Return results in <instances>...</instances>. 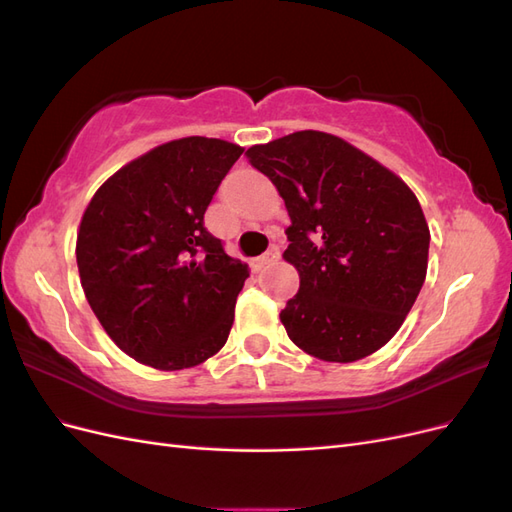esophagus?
I'll use <instances>...</instances> for the list:
<instances>
[{
  "label": "esophagus",
  "mask_w": 512,
  "mask_h": 512,
  "mask_svg": "<svg viewBox=\"0 0 512 512\" xmlns=\"http://www.w3.org/2000/svg\"><path fill=\"white\" fill-rule=\"evenodd\" d=\"M277 258H280V250H277V247L273 245V247H269V250H267L265 254L258 256V258L254 260V269L258 271V269L269 265V262H273V260H277Z\"/></svg>",
  "instance_id": "34e87169"
}]
</instances>
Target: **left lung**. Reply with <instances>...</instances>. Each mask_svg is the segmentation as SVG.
I'll return each mask as SVG.
<instances>
[{"mask_svg":"<svg viewBox=\"0 0 512 512\" xmlns=\"http://www.w3.org/2000/svg\"><path fill=\"white\" fill-rule=\"evenodd\" d=\"M284 198V260L299 292L280 320L303 352L352 363L404 324L427 275L429 226L393 170L344 138L303 130L247 149Z\"/></svg>","mask_w":512,"mask_h":512,"instance_id":"left-lung-1","label":"left lung"}]
</instances>
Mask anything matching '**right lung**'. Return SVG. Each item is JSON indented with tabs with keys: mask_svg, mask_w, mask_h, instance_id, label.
I'll list each match as a JSON object with an SVG mask.
<instances>
[{
	"mask_svg": "<svg viewBox=\"0 0 512 512\" xmlns=\"http://www.w3.org/2000/svg\"><path fill=\"white\" fill-rule=\"evenodd\" d=\"M241 153L220 138H179L121 166L89 200L76 235L81 286L134 361L175 371L226 344L250 271L205 228V211Z\"/></svg>",
	"mask_w": 512,
	"mask_h": 512,
	"instance_id": "obj_1",
	"label": "right lung"
}]
</instances>
